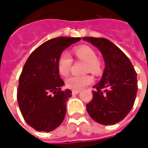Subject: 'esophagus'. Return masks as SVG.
I'll return each mask as SVG.
<instances>
[{
	"label": "esophagus",
	"mask_w": 148,
	"mask_h": 148,
	"mask_svg": "<svg viewBox=\"0 0 148 148\" xmlns=\"http://www.w3.org/2000/svg\"><path fill=\"white\" fill-rule=\"evenodd\" d=\"M80 93L79 90H73V91H72V94H73V95H75V94H77V93Z\"/></svg>",
	"instance_id": "obj_1"
}]
</instances>
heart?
Segmentation results:
<instances>
[{
  "mask_svg": "<svg viewBox=\"0 0 148 148\" xmlns=\"http://www.w3.org/2000/svg\"><path fill=\"white\" fill-rule=\"evenodd\" d=\"M74 54L77 59L86 62V71L98 76L102 72V62L97 58L95 51L89 46L82 45L74 48ZM73 59L70 53H62L58 60V69L62 76H66L71 72ZM93 77L89 74L81 76H71L66 79V86L73 90H80L92 83Z\"/></svg>",
  "mask_w": 148,
  "mask_h": 148,
  "instance_id": "obj_1",
  "label": "heart"
}]
</instances>
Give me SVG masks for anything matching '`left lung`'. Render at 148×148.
<instances>
[{
	"instance_id": "obj_1",
	"label": "left lung",
	"mask_w": 148,
	"mask_h": 148,
	"mask_svg": "<svg viewBox=\"0 0 148 148\" xmlns=\"http://www.w3.org/2000/svg\"><path fill=\"white\" fill-rule=\"evenodd\" d=\"M83 39L99 49L106 63L101 80L93 86V98L86 105V110L99 124H116L133 107L138 89L136 72L124 52L109 39L94 37Z\"/></svg>"
}]
</instances>
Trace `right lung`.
I'll use <instances>...</instances> for the list:
<instances>
[{"mask_svg": "<svg viewBox=\"0 0 148 148\" xmlns=\"http://www.w3.org/2000/svg\"><path fill=\"white\" fill-rule=\"evenodd\" d=\"M79 40V37L49 39L32 51L24 64L19 77L17 101L24 121L35 130L50 132L64 120L72 92L62 90L64 82L58 60L64 49Z\"/></svg>", "mask_w": 148, "mask_h": 148, "instance_id": "right-lung-1", "label": "right lung"}]
</instances>
